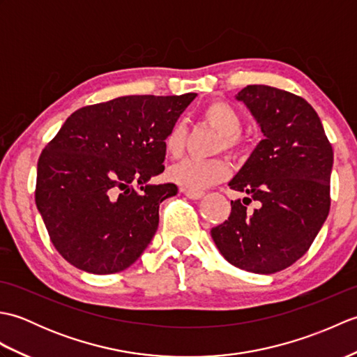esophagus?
I'll return each instance as SVG.
<instances>
[{
    "label": "esophagus",
    "mask_w": 357,
    "mask_h": 357,
    "mask_svg": "<svg viewBox=\"0 0 357 357\" xmlns=\"http://www.w3.org/2000/svg\"><path fill=\"white\" fill-rule=\"evenodd\" d=\"M181 192H183L187 198H190V199H201L202 196L206 195L202 190L201 192L199 190H187V188H181Z\"/></svg>",
    "instance_id": "34e87169"
}]
</instances>
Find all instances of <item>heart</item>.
<instances>
[{
    "label": "heart",
    "instance_id": "heart-1",
    "mask_svg": "<svg viewBox=\"0 0 357 357\" xmlns=\"http://www.w3.org/2000/svg\"><path fill=\"white\" fill-rule=\"evenodd\" d=\"M202 118L207 124L221 133L219 150H227L233 155L241 153L244 150V141L241 138L242 118L236 109L229 102L213 101L207 104L202 110ZM165 155L176 159L183 156L185 149V128L183 124H173L165 133L164 141ZM230 164L225 159H210V161H198V159H184L178 164L172 165L167 172V178L172 183L181 185L187 190H204L213 184L229 178Z\"/></svg>",
    "mask_w": 357,
    "mask_h": 357
}]
</instances>
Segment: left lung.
Here are the masks:
<instances>
[{
    "mask_svg": "<svg viewBox=\"0 0 357 357\" xmlns=\"http://www.w3.org/2000/svg\"><path fill=\"white\" fill-rule=\"evenodd\" d=\"M236 100L264 139L229 183L248 198L231 201L229 219L211 229V238L234 267L271 275L307 253L328 216L333 149L304 98L253 84ZM245 200L258 208L247 211Z\"/></svg>",
    "mask_w": 357,
    "mask_h": 357,
    "instance_id": "obj_1",
    "label": "left lung"
}]
</instances>
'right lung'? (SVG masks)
<instances>
[{"label":"right lung","mask_w":357,"mask_h":357,"mask_svg":"<svg viewBox=\"0 0 357 357\" xmlns=\"http://www.w3.org/2000/svg\"><path fill=\"white\" fill-rule=\"evenodd\" d=\"M196 96H119L66 119L38 159L35 202L67 262L112 275L144 253L159 204L178 193L149 181L164 172V136Z\"/></svg>","instance_id":"obj_1"}]
</instances>
